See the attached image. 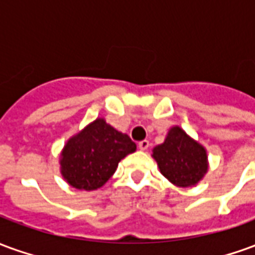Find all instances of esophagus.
Returning <instances> with one entry per match:
<instances>
[{
	"label": "esophagus",
	"instance_id": "obj_1",
	"mask_svg": "<svg viewBox=\"0 0 255 255\" xmlns=\"http://www.w3.org/2000/svg\"><path fill=\"white\" fill-rule=\"evenodd\" d=\"M149 146H150L149 140H146V139H144V140H140V142H139V144H138V147L140 150H147V149H149Z\"/></svg>",
	"mask_w": 255,
	"mask_h": 255
}]
</instances>
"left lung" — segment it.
<instances>
[{
	"instance_id": "8db88e82",
	"label": "left lung",
	"mask_w": 255,
	"mask_h": 255,
	"mask_svg": "<svg viewBox=\"0 0 255 255\" xmlns=\"http://www.w3.org/2000/svg\"><path fill=\"white\" fill-rule=\"evenodd\" d=\"M153 157L161 173L179 187L197 184L208 171L205 149L179 127L172 128L165 142L154 147Z\"/></svg>"
}]
</instances>
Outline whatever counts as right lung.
<instances>
[{"mask_svg": "<svg viewBox=\"0 0 255 255\" xmlns=\"http://www.w3.org/2000/svg\"><path fill=\"white\" fill-rule=\"evenodd\" d=\"M136 144L128 135L116 131L104 119H97L68 140L61 154V173L72 187L97 190L116 171L119 162Z\"/></svg>", "mask_w": 255, "mask_h": 255, "instance_id": "add662e5", "label": "right lung"}]
</instances>
